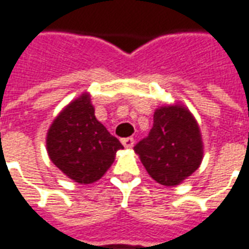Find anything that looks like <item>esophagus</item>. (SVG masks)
Returning a JSON list of instances; mask_svg holds the SVG:
<instances>
[{
    "label": "esophagus",
    "instance_id": "34e87169",
    "mask_svg": "<svg viewBox=\"0 0 249 249\" xmlns=\"http://www.w3.org/2000/svg\"><path fill=\"white\" fill-rule=\"evenodd\" d=\"M135 143V141H134L133 137H127V138H123L122 139V144L124 146V147H127V149H131Z\"/></svg>",
    "mask_w": 249,
    "mask_h": 249
}]
</instances>
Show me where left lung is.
<instances>
[{"mask_svg": "<svg viewBox=\"0 0 249 249\" xmlns=\"http://www.w3.org/2000/svg\"><path fill=\"white\" fill-rule=\"evenodd\" d=\"M134 150L150 177L158 184L176 186L202 161L200 128L188 108L165 106L156 110L149 135Z\"/></svg>", "mask_w": 249, "mask_h": 249, "instance_id": "1", "label": "left lung"}]
</instances>
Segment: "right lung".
Listing matches in <instances>:
<instances>
[{"mask_svg": "<svg viewBox=\"0 0 249 249\" xmlns=\"http://www.w3.org/2000/svg\"><path fill=\"white\" fill-rule=\"evenodd\" d=\"M121 149L119 139L95 118L88 93H83L60 112L47 135L51 161L79 184L98 181Z\"/></svg>", "mask_w": 249, "mask_h": 249, "instance_id": "right-lung-1", "label": "right lung"}]
</instances>
